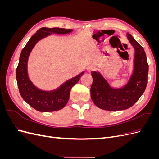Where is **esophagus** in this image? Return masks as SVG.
<instances>
[{
	"mask_svg": "<svg viewBox=\"0 0 159 159\" xmlns=\"http://www.w3.org/2000/svg\"><path fill=\"white\" fill-rule=\"evenodd\" d=\"M94 70H95V68H93V67L91 66V67H89V68H88V69H87V71H88V72H89V73H90V72L93 71Z\"/></svg>",
	"mask_w": 159,
	"mask_h": 159,
	"instance_id": "obj_1",
	"label": "esophagus"
}]
</instances>
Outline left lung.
Instances as JSON below:
<instances>
[{
  "instance_id": "1",
  "label": "left lung",
  "mask_w": 159,
  "mask_h": 159,
  "mask_svg": "<svg viewBox=\"0 0 159 159\" xmlns=\"http://www.w3.org/2000/svg\"><path fill=\"white\" fill-rule=\"evenodd\" d=\"M127 36L134 49V70L127 84L122 88H113L99 71L91 72V98L96 106L103 110L114 111L132 107L147 87L148 65L145 52L129 32Z\"/></svg>"
}]
</instances>
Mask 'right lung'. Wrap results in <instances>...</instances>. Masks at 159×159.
Masks as SVG:
<instances>
[{
  "mask_svg": "<svg viewBox=\"0 0 159 159\" xmlns=\"http://www.w3.org/2000/svg\"><path fill=\"white\" fill-rule=\"evenodd\" d=\"M72 31L73 30L71 29L60 28H41L30 38L21 52L16 70L18 87L23 99L38 111H56L64 108L69 100L71 88L78 82L84 71L67 80L56 89L51 91L40 89L33 84L28 75V60L30 52L38 41L51 35L52 33L67 34Z\"/></svg>",
  "mask_w": 159,
  "mask_h": 159,
  "instance_id": "add662e5",
  "label": "right lung"
}]
</instances>
